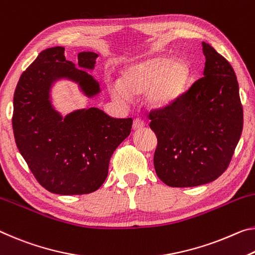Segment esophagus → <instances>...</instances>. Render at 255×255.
Returning <instances> with one entry per match:
<instances>
[{"label": "esophagus", "mask_w": 255, "mask_h": 255, "mask_svg": "<svg viewBox=\"0 0 255 255\" xmlns=\"http://www.w3.org/2000/svg\"><path fill=\"white\" fill-rule=\"evenodd\" d=\"M145 126V123L144 120H142L140 118H136L134 119V123H132V127L134 129H140Z\"/></svg>", "instance_id": "1"}]
</instances>
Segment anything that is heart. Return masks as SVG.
Segmentation results:
<instances>
[{"mask_svg":"<svg viewBox=\"0 0 255 255\" xmlns=\"http://www.w3.org/2000/svg\"><path fill=\"white\" fill-rule=\"evenodd\" d=\"M189 68L181 60L157 55L121 71L120 80H110L108 91L113 99L127 102L129 95L147 93L148 103L155 108L170 106L184 92Z\"/></svg>","mask_w":255,"mask_h":255,"instance_id":"heart-1","label":"heart"}]
</instances>
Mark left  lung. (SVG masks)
<instances>
[{
  "label": "left lung",
  "mask_w": 255,
  "mask_h": 255,
  "mask_svg": "<svg viewBox=\"0 0 255 255\" xmlns=\"http://www.w3.org/2000/svg\"><path fill=\"white\" fill-rule=\"evenodd\" d=\"M203 77L170 106L149 112L154 168L171 187L211 183L226 171L243 130V107L232 64L202 43Z\"/></svg>",
  "instance_id": "left-lung-1"
}]
</instances>
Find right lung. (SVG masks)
<instances>
[{"label": "right lung", "mask_w": 255, "mask_h": 255, "mask_svg": "<svg viewBox=\"0 0 255 255\" xmlns=\"http://www.w3.org/2000/svg\"><path fill=\"white\" fill-rule=\"evenodd\" d=\"M98 56L82 52L75 66L66 60L64 47L46 48L15 87V144L36 180L51 193L80 195L99 189L108 177L111 155L131 131V118H112L98 108L62 118L52 107L50 91L58 79L77 83L88 98L100 93L99 83L86 71L94 69Z\"/></svg>", "instance_id": "obj_1"}]
</instances>
